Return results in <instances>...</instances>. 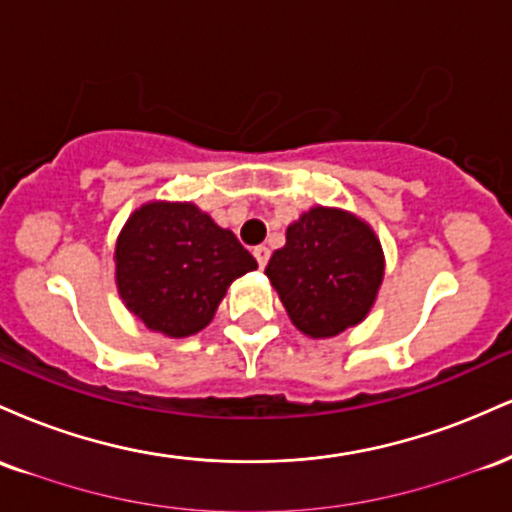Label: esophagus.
<instances>
[{"label":"esophagus","instance_id":"esophagus-1","mask_svg":"<svg viewBox=\"0 0 512 512\" xmlns=\"http://www.w3.org/2000/svg\"><path fill=\"white\" fill-rule=\"evenodd\" d=\"M252 255H255L257 264H260V267L264 269V267H267V262H269V255H272V252H269L267 245H257V248L252 250Z\"/></svg>","mask_w":512,"mask_h":512}]
</instances>
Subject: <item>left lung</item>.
<instances>
[{
    "mask_svg": "<svg viewBox=\"0 0 512 512\" xmlns=\"http://www.w3.org/2000/svg\"><path fill=\"white\" fill-rule=\"evenodd\" d=\"M383 250L356 216L315 207L286 228L264 274L298 330L334 337L368 315L383 281Z\"/></svg>",
    "mask_w": 512,
    "mask_h": 512,
    "instance_id": "obj_1",
    "label": "left lung"
}]
</instances>
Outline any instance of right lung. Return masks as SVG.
Returning <instances> with one entry per match:
<instances>
[{"label":"right lung","mask_w":512,"mask_h":512,"mask_svg":"<svg viewBox=\"0 0 512 512\" xmlns=\"http://www.w3.org/2000/svg\"><path fill=\"white\" fill-rule=\"evenodd\" d=\"M115 262L129 313L168 337L204 330L231 281L257 269L231 231L187 202L134 211L117 238Z\"/></svg>","instance_id":"add662e5"}]
</instances>
